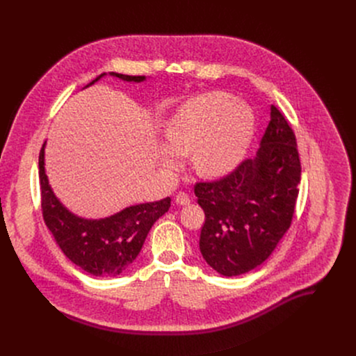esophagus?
Wrapping results in <instances>:
<instances>
[{"mask_svg": "<svg viewBox=\"0 0 356 356\" xmlns=\"http://www.w3.org/2000/svg\"><path fill=\"white\" fill-rule=\"evenodd\" d=\"M175 201H176V204L186 206V204H188V202H190V197H188L186 193L180 191V193H177V194L175 195Z\"/></svg>", "mask_w": 356, "mask_h": 356, "instance_id": "esophagus-1", "label": "esophagus"}]
</instances>
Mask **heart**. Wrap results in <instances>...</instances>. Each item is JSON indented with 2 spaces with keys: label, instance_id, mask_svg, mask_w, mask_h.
<instances>
[{
  "label": "heart",
  "instance_id": "1",
  "mask_svg": "<svg viewBox=\"0 0 356 356\" xmlns=\"http://www.w3.org/2000/svg\"><path fill=\"white\" fill-rule=\"evenodd\" d=\"M255 129L252 110L224 91L194 97L172 115L162 162L168 169L180 165L179 155L191 154L194 169L207 177L234 170L242 161Z\"/></svg>",
  "mask_w": 356,
  "mask_h": 356
}]
</instances>
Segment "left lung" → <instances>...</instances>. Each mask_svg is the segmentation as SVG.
I'll return each instance as SVG.
<instances>
[{"mask_svg":"<svg viewBox=\"0 0 356 356\" xmlns=\"http://www.w3.org/2000/svg\"><path fill=\"white\" fill-rule=\"evenodd\" d=\"M300 176L296 135L272 104L257 158L242 161L220 180L194 186L206 214L200 250L214 270L238 276L270 257L291 225Z\"/></svg>","mask_w":356,"mask_h":356,"instance_id":"left-lung-1","label":"left lung"}]
</instances>
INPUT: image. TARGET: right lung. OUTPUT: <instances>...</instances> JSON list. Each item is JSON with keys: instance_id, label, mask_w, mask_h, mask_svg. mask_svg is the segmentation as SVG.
Here are the masks:
<instances>
[{"instance_id": "obj_1", "label": "right lung", "mask_w": 356, "mask_h": 356, "mask_svg": "<svg viewBox=\"0 0 356 356\" xmlns=\"http://www.w3.org/2000/svg\"><path fill=\"white\" fill-rule=\"evenodd\" d=\"M127 81H142L145 76L111 73ZM88 83L91 86L97 81ZM43 147L39 152L40 207L46 227L65 255L79 268L97 277H114L136 259L155 221L168 213L170 197L132 206L104 220H83L69 213L50 190L43 166Z\"/></svg>"}]
</instances>
